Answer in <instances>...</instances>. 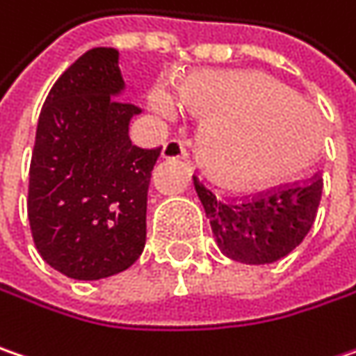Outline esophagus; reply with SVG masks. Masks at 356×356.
I'll use <instances>...</instances> for the list:
<instances>
[{
    "mask_svg": "<svg viewBox=\"0 0 356 356\" xmlns=\"http://www.w3.org/2000/svg\"><path fill=\"white\" fill-rule=\"evenodd\" d=\"M186 146L180 140H170V142L164 144V148H162V158L164 160H180V158H186Z\"/></svg>",
    "mask_w": 356,
    "mask_h": 356,
    "instance_id": "34e87169",
    "label": "esophagus"
}]
</instances>
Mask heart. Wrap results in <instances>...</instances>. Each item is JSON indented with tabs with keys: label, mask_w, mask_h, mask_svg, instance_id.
<instances>
[{
	"label": "heart",
	"mask_w": 356,
	"mask_h": 356,
	"mask_svg": "<svg viewBox=\"0 0 356 356\" xmlns=\"http://www.w3.org/2000/svg\"><path fill=\"white\" fill-rule=\"evenodd\" d=\"M180 94L206 116L198 156L224 184L254 186L291 176L316 150L318 114L270 76L200 70L184 80ZM148 99L152 112L164 120L182 112V99L166 83H158Z\"/></svg>",
	"instance_id": "1"
}]
</instances>
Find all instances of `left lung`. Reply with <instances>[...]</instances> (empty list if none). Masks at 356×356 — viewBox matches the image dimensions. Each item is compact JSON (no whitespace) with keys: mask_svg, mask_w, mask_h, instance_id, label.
<instances>
[{"mask_svg":"<svg viewBox=\"0 0 356 356\" xmlns=\"http://www.w3.org/2000/svg\"><path fill=\"white\" fill-rule=\"evenodd\" d=\"M194 188L210 218L220 252L244 264H270L286 257L314 224L323 176L270 188L242 200H220L194 176Z\"/></svg>","mask_w":356,"mask_h":356,"instance_id":"1","label":"left lung"}]
</instances>
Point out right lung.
<instances>
[{"label": "right lung", "mask_w": 356, "mask_h": 356, "mask_svg": "<svg viewBox=\"0 0 356 356\" xmlns=\"http://www.w3.org/2000/svg\"><path fill=\"white\" fill-rule=\"evenodd\" d=\"M124 90L118 51L94 47L49 90L29 164L27 218L45 262L76 280L130 268L146 244L152 170L162 148L134 146L140 110Z\"/></svg>", "instance_id": "obj_1"}]
</instances>
